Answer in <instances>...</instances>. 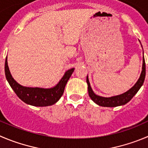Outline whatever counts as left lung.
Masks as SVG:
<instances>
[{
  "instance_id": "obj_1",
  "label": "left lung",
  "mask_w": 148,
  "mask_h": 148,
  "mask_svg": "<svg viewBox=\"0 0 148 148\" xmlns=\"http://www.w3.org/2000/svg\"><path fill=\"white\" fill-rule=\"evenodd\" d=\"M142 46V45H141ZM145 78V62L144 58V52H143V68H142L141 74L139 78L138 81H136V84L130 88L126 91L123 94L120 95H116V96L110 97H104L97 95L93 91L90 85L89 81H88V77H86V82L88 84V92L90 98L94 101L97 105L102 107H109V108H113V107L121 106L125 104L128 103L131 99L133 98L135 94L137 93V91L140 90L142 86L144 83Z\"/></svg>"
}]
</instances>
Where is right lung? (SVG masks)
I'll return each mask as SVG.
<instances>
[{"label": "right lung", "mask_w": 148, "mask_h": 148, "mask_svg": "<svg viewBox=\"0 0 148 148\" xmlns=\"http://www.w3.org/2000/svg\"><path fill=\"white\" fill-rule=\"evenodd\" d=\"M75 68H71L64 73L58 84L50 88L39 87L23 86L18 84L10 73L7 62V57L5 62V78L18 97L29 105L36 107H46L54 105L59 101L62 96L67 82L70 79Z\"/></svg>", "instance_id": "add662e5"}]
</instances>
